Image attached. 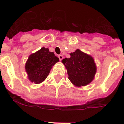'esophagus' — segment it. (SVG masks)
Instances as JSON below:
<instances>
[{"label": "esophagus", "instance_id": "1", "mask_svg": "<svg viewBox=\"0 0 124 124\" xmlns=\"http://www.w3.org/2000/svg\"><path fill=\"white\" fill-rule=\"evenodd\" d=\"M59 59H60V60H62V59H64V57H63V55H59Z\"/></svg>", "mask_w": 124, "mask_h": 124}]
</instances>
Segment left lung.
<instances>
[{
  "label": "left lung",
  "instance_id": "8db88e82",
  "mask_svg": "<svg viewBox=\"0 0 124 124\" xmlns=\"http://www.w3.org/2000/svg\"><path fill=\"white\" fill-rule=\"evenodd\" d=\"M70 55L69 59L62 60L67 70L69 80L78 86L88 85L93 80L96 72L93 58L78 49Z\"/></svg>",
  "mask_w": 124,
  "mask_h": 124
}]
</instances>
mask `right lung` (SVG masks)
<instances>
[{
    "mask_svg": "<svg viewBox=\"0 0 124 124\" xmlns=\"http://www.w3.org/2000/svg\"><path fill=\"white\" fill-rule=\"evenodd\" d=\"M59 61L53 52L43 47L30 55L26 62L25 70L29 79L36 84L41 83L47 78L52 66Z\"/></svg>",
    "mask_w": 124,
    "mask_h": 124,
    "instance_id": "obj_1",
    "label": "right lung"
}]
</instances>
